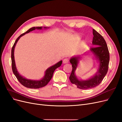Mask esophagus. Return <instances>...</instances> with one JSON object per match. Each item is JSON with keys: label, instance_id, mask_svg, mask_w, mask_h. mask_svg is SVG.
I'll use <instances>...</instances> for the list:
<instances>
[{"label": "esophagus", "instance_id": "34e87169", "mask_svg": "<svg viewBox=\"0 0 122 122\" xmlns=\"http://www.w3.org/2000/svg\"><path fill=\"white\" fill-rule=\"evenodd\" d=\"M68 61H69V59L67 58H66L64 59L63 63L64 64H67V63H68Z\"/></svg>", "mask_w": 122, "mask_h": 122}]
</instances>
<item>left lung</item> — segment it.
I'll list each match as a JSON object with an SVG mask.
<instances>
[{
    "mask_svg": "<svg viewBox=\"0 0 122 122\" xmlns=\"http://www.w3.org/2000/svg\"><path fill=\"white\" fill-rule=\"evenodd\" d=\"M93 39L92 44L95 47H92L90 51L93 53L99 61V66L98 72L95 75L86 80H79L75 74L81 56L72 57L70 60L72 66V70L69 77L70 81L75 84L77 88L86 90L98 86L102 82L106 75L108 69L109 53L106 43L103 36L93 29Z\"/></svg>",
    "mask_w": 122,
    "mask_h": 122,
    "instance_id": "1",
    "label": "left lung"
}]
</instances>
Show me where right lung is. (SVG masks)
I'll return each mask as SVG.
<instances>
[{"label":"right lung","mask_w":122,"mask_h":122,"mask_svg":"<svg viewBox=\"0 0 122 122\" xmlns=\"http://www.w3.org/2000/svg\"><path fill=\"white\" fill-rule=\"evenodd\" d=\"M43 27H34L30 28L28 30L26 31L25 32L23 33V34L21 35L19 37H18L15 42L14 45L12 48V52H11V59H12V68L13 72L15 75L16 78H17L18 80L19 81L20 83L22 84L23 86L26 87L27 88H39L41 87H42L46 86L48 84L50 80L51 79L53 74V73L55 71V70L57 69V68L60 67L62 64V61H61L56 64L51 66V67L48 68L45 71V75H44L43 78L40 80H30L25 78V77L21 76L20 74L18 73L16 67L15 65V58H14V49L15 46L16 45V43H17L18 41L19 40V39L26 34L30 32L32 30H34L35 29H41ZM44 28H47L46 27H44Z\"/></svg>","instance_id":"1"}]
</instances>
